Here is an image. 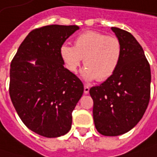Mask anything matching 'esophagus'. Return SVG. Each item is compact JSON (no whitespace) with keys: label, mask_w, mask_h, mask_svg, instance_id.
<instances>
[{"label":"esophagus","mask_w":157,"mask_h":157,"mask_svg":"<svg viewBox=\"0 0 157 157\" xmlns=\"http://www.w3.org/2000/svg\"><path fill=\"white\" fill-rule=\"evenodd\" d=\"M89 90H90L89 86H86V85H85V86H84V93H85V94H89Z\"/></svg>","instance_id":"34e87169"}]
</instances>
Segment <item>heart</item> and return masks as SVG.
<instances>
[{
	"label": "heart",
	"instance_id": "obj_1",
	"mask_svg": "<svg viewBox=\"0 0 157 157\" xmlns=\"http://www.w3.org/2000/svg\"><path fill=\"white\" fill-rule=\"evenodd\" d=\"M65 67L76 72L84 58L81 76L87 81L110 78L117 71L122 56V46L116 36L88 30L76 37L74 47L63 44L59 50Z\"/></svg>",
	"mask_w": 157,
	"mask_h": 157
}]
</instances>
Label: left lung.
<instances>
[{
    "mask_svg": "<svg viewBox=\"0 0 157 157\" xmlns=\"http://www.w3.org/2000/svg\"><path fill=\"white\" fill-rule=\"evenodd\" d=\"M111 29L121 43L122 56L117 71L89 93L94 100V125L105 136L123 135L135 128L148 107L151 71L142 47L129 32Z\"/></svg>",
    "mask_w": 157,
    "mask_h": 157,
    "instance_id": "8db88e82",
    "label": "left lung"
}]
</instances>
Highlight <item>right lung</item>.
<instances>
[{"mask_svg": "<svg viewBox=\"0 0 157 157\" xmlns=\"http://www.w3.org/2000/svg\"><path fill=\"white\" fill-rule=\"evenodd\" d=\"M78 29L77 25L34 29L23 40L10 64L11 101L25 126L39 136L59 137L71 128V113L84 86L64 68L59 50Z\"/></svg>", "mask_w": 157, "mask_h": 157, "instance_id": "1", "label": "right lung"}]
</instances>
